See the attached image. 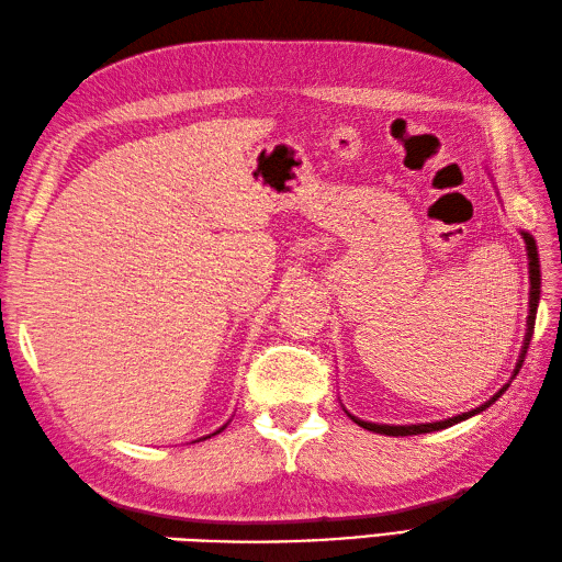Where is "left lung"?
Returning <instances> with one entry per match:
<instances>
[{"mask_svg":"<svg viewBox=\"0 0 562 562\" xmlns=\"http://www.w3.org/2000/svg\"><path fill=\"white\" fill-rule=\"evenodd\" d=\"M521 238H525L527 243V255H529V283H531V291H529V317H527V334H525V346H521V353H519V360H517V368H515V375L519 372L521 363H525V356H527V348H529V341L533 336V322H536V307H539V301H541V265H539V252H536V240L531 238L529 233H521ZM513 375V380H515ZM509 386V382L503 386L501 392L493 394L488 402L481 404L479 408L473 411H467V414L461 416H454V418H447V420H438V423H418V426H378V423H368V420H360L356 416H351L360 428L366 430H372V432H380V435H392V438H398V435H420V432H432V430H442V428H450L454 426V423L459 420H467L471 416L481 414V411L488 408L493 402H497L505 394V390Z\"/></svg>","mask_w":562,"mask_h":562,"instance_id":"left-lung-1","label":"left lung"}]
</instances>
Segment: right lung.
<instances>
[{"mask_svg": "<svg viewBox=\"0 0 562 562\" xmlns=\"http://www.w3.org/2000/svg\"><path fill=\"white\" fill-rule=\"evenodd\" d=\"M221 430H223V428H221ZM221 430H216V432H221ZM216 432H214V435H216Z\"/></svg>", "mask_w": 562, "mask_h": 562, "instance_id": "1", "label": "right lung"}]
</instances>
